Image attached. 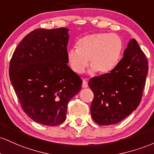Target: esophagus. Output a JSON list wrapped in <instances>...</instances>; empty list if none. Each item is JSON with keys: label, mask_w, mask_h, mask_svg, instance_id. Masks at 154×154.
Masks as SVG:
<instances>
[{"label": "esophagus", "mask_w": 154, "mask_h": 154, "mask_svg": "<svg viewBox=\"0 0 154 154\" xmlns=\"http://www.w3.org/2000/svg\"><path fill=\"white\" fill-rule=\"evenodd\" d=\"M82 87H83V88H86V87H88V82H87V81L85 80V79H83Z\"/></svg>", "instance_id": "34e87169"}]
</instances>
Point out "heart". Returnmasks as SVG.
Masks as SVG:
<instances>
[{"instance_id": "obj_1", "label": "heart", "mask_w": 154, "mask_h": 154, "mask_svg": "<svg viewBox=\"0 0 154 154\" xmlns=\"http://www.w3.org/2000/svg\"><path fill=\"white\" fill-rule=\"evenodd\" d=\"M76 48L70 49L67 58L74 72L81 74L87 66H91L90 72L106 73L113 70L118 63L123 51L122 39L116 34L98 32L81 38Z\"/></svg>"}]
</instances>
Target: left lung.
<instances>
[{
    "mask_svg": "<svg viewBox=\"0 0 154 154\" xmlns=\"http://www.w3.org/2000/svg\"><path fill=\"white\" fill-rule=\"evenodd\" d=\"M148 70L146 55L132 38L113 70L89 80L88 84L94 93L93 120L100 125H111L134 111L142 99Z\"/></svg>",
    "mask_w": 154,
    "mask_h": 154,
    "instance_id": "1",
    "label": "left lung"
}]
</instances>
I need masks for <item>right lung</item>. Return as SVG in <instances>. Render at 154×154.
I'll return each instance as SVG.
<instances>
[{
    "instance_id": "add662e5",
    "label": "right lung",
    "mask_w": 154,
    "mask_h": 154,
    "mask_svg": "<svg viewBox=\"0 0 154 154\" xmlns=\"http://www.w3.org/2000/svg\"><path fill=\"white\" fill-rule=\"evenodd\" d=\"M68 29L34 30L14 51L9 77L22 108L31 119L57 126L66 119L68 102L82 80L69 68Z\"/></svg>"
}]
</instances>
